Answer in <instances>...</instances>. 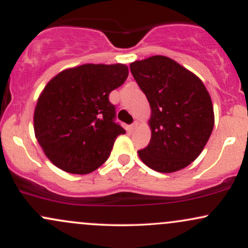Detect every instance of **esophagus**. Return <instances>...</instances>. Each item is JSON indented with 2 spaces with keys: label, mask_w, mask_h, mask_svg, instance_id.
<instances>
[{
  "label": "esophagus",
  "mask_w": 248,
  "mask_h": 248,
  "mask_svg": "<svg viewBox=\"0 0 248 248\" xmlns=\"http://www.w3.org/2000/svg\"><path fill=\"white\" fill-rule=\"evenodd\" d=\"M136 127H138V122L135 121V122H134V124H132L129 126V130H130V132H133V130L136 129Z\"/></svg>",
  "instance_id": "obj_1"
}]
</instances>
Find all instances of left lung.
Returning a JSON list of instances; mask_svg holds the SVG:
<instances>
[{"instance_id": "left-lung-1", "label": "left lung", "mask_w": 248, "mask_h": 248, "mask_svg": "<svg viewBox=\"0 0 248 248\" xmlns=\"http://www.w3.org/2000/svg\"><path fill=\"white\" fill-rule=\"evenodd\" d=\"M152 108V139L139 150L141 161L158 172H173L198 157L211 135V96L201 79L164 56L130 64Z\"/></svg>"}]
</instances>
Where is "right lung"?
Instances as JSON below:
<instances>
[{"instance_id": "obj_1", "label": "right lung", "mask_w": 248, "mask_h": 248, "mask_svg": "<svg viewBox=\"0 0 248 248\" xmlns=\"http://www.w3.org/2000/svg\"><path fill=\"white\" fill-rule=\"evenodd\" d=\"M128 77L124 64H85L62 71L47 82L33 114L35 135L59 169L85 175L98 169L126 130L115 122L109 93Z\"/></svg>"}]
</instances>
